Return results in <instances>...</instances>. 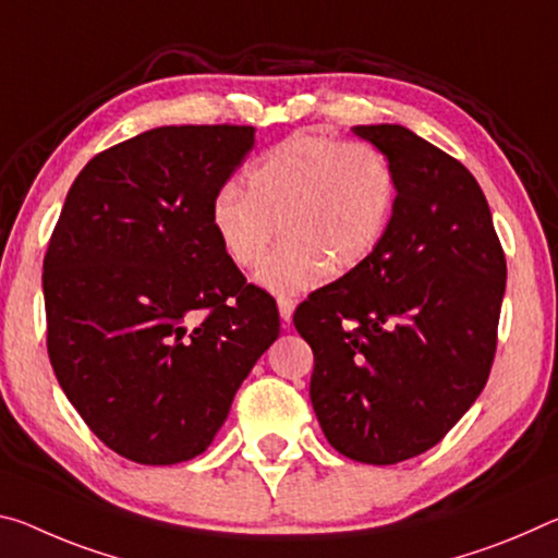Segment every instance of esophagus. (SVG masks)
Segmentation results:
<instances>
[{
	"label": "esophagus",
	"mask_w": 558,
	"mask_h": 558,
	"mask_svg": "<svg viewBox=\"0 0 558 558\" xmlns=\"http://www.w3.org/2000/svg\"><path fill=\"white\" fill-rule=\"evenodd\" d=\"M278 313L282 317V323H290L293 320V313H295V300L288 298V295H278Z\"/></svg>",
	"instance_id": "obj_1"
}]
</instances>
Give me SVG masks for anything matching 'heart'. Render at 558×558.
Wrapping results in <instances>:
<instances>
[{
	"label": "heart",
	"instance_id": "b5f03b06",
	"mask_svg": "<svg viewBox=\"0 0 558 558\" xmlns=\"http://www.w3.org/2000/svg\"><path fill=\"white\" fill-rule=\"evenodd\" d=\"M247 191L228 183L210 203V228L238 268H253L272 238L258 282L303 293L332 272L365 263L390 226L397 181L390 158L367 141L295 134L255 158Z\"/></svg>",
	"mask_w": 558,
	"mask_h": 558
}]
</instances>
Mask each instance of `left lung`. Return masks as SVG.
Segmentation results:
<instances>
[{"label":"left lung","instance_id":"left-lung-1","mask_svg":"<svg viewBox=\"0 0 558 558\" xmlns=\"http://www.w3.org/2000/svg\"><path fill=\"white\" fill-rule=\"evenodd\" d=\"M390 158L397 198L365 263L300 303L311 400L340 454L397 464L435 447L489 377L507 260L474 175L397 123L355 126Z\"/></svg>","mask_w":558,"mask_h":558}]
</instances>
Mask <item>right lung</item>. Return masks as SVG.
<instances>
[{
    "mask_svg": "<svg viewBox=\"0 0 558 558\" xmlns=\"http://www.w3.org/2000/svg\"><path fill=\"white\" fill-rule=\"evenodd\" d=\"M253 126H161L96 154L44 255L47 350L88 429L138 464L206 452L280 335L276 300L245 282L210 203Z\"/></svg>",
    "mask_w": 558,
    "mask_h": 558,
    "instance_id": "obj_1",
    "label": "right lung"
}]
</instances>
